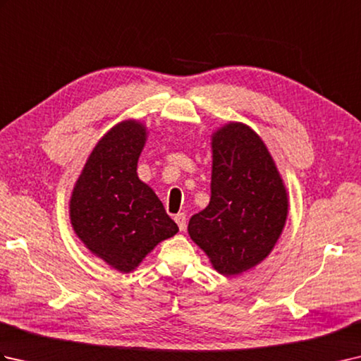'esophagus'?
<instances>
[{"label": "esophagus", "mask_w": 361, "mask_h": 361, "mask_svg": "<svg viewBox=\"0 0 361 361\" xmlns=\"http://www.w3.org/2000/svg\"><path fill=\"white\" fill-rule=\"evenodd\" d=\"M173 220L176 221V225H178L180 231H185L186 225H188V219H186V214L185 212H178L176 216L173 217Z\"/></svg>", "instance_id": "obj_1"}]
</instances>
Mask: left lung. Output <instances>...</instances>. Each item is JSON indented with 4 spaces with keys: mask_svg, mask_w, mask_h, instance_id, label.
Segmentation results:
<instances>
[{
    "mask_svg": "<svg viewBox=\"0 0 361 361\" xmlns=\"http://www.w3.org/2000/svg\"><path fill=\"white\" fill-rule=\"evenodd\" d=\"M211 200L188 233L220 274L248 271L270 256L286 226L288 192L255 130L229 121L211 135Z\"/></svg>",
    "mask_w": 361,
    "mask_h": 361,
    "instance_id": "1",
    "label": "left lung"
}]
</instances>
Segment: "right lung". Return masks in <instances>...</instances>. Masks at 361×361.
I'll use <instances>...</instances> for the list:
<instances>
[{
  "mask_svg": "<svg viewBox=\"0 0 361 361\" xmlns=\"http://www.w3.org/2000/svg\"><path fill=\"white\" fill-rule=\"evenodd\" d=\"M147 136L142 121L113 126L91 150L70 197L75 235L91 255L121 273L136 270L159 242L178 233L136 172Z\"/></svg>",
  "mask_w": 361,
  "mask_h": 361,
  "instance_id": "obj_1",
  "label": "right lung"
}]
</instances>
